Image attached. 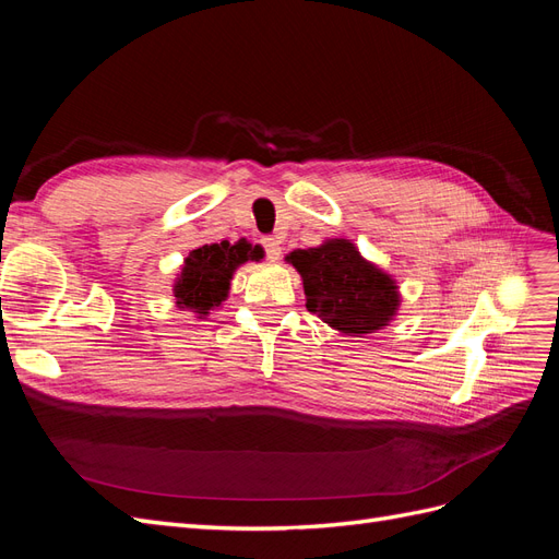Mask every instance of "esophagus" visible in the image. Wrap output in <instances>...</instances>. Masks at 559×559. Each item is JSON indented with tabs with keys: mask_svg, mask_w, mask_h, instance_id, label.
Wrapping results in <instances>:
<instances>
[{
	"mask_svg": "<svg viewBox=\"0 0 559 559\" xmlns=\"http://www.w3.org/2000/svg\"><path fill=\"white\" fill-rule=\"evenodd\" d=\"M263 249L270 261H277L282 257V245L277 238H263Z\"/></svg>",
	"mask_w": 559,
	"mask_h": 559,
	"instance_id": "1",
	"label": "esophagus"
}]
</instances>
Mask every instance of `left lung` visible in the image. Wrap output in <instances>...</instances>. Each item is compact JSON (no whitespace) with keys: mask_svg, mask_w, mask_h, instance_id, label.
Segmentation results:
<instances>
[{"mask_svg":"<svg viewBox=\"0 0 559 559\" xmlns=\"http://www.w3.org/2000/svg\"><path fill=\"white\" fill-rule=\"evenodd\" d=\"M286 261L302 277L306 308L341 333H373L396 314V282L368 263L349 240L296 249Z\"/></svg>","mask_w":559,"mask_h":559,"instance_id":"1","label":"left lung"}]
</instances>
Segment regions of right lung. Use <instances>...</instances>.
I'll list each match as a JSON object with an SVG mask.
<instances>
[{"mask_svg": "<svg viewBox=\"0 0 559 559\" xmlns=\"http://www.w3.org/2000/svg\"><path fill=\"white\" fill-rule=\"evenodd\" d=\"M259 259H263V249L259 245L251 247L247 240L235 245L224 240L193 249L175 284L177 306L207 314L214 306H222V300L228 296L235 267Z\"/></svg>", "mask_w": 559, "mask_h": 559, "instance_id": "obj_1", "label": "right lung"}]
</instances>
